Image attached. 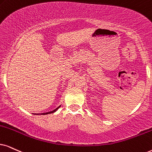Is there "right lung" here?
Instances as JSON below:
<instances>
[{
  "label": "right lung",
  "mask_w": 152,
  "mask_h": 152,
  "mask_svg": "<svg viewBox=\"0 0 152 152\" xmlns=\"http://www.w3.org/2000/svg\"><path fill=\"white\" fill-rule=\"evenodd\" d=\"M59 107H60V106H59V107H57V109H55V110H53V111H50V112H48V113H43V114H43V115H45V114H52V113H53V112H55V111H56L57 109H58Z\"/></svg>",
  "instance_id": "obj_1"
}]
</instances>
